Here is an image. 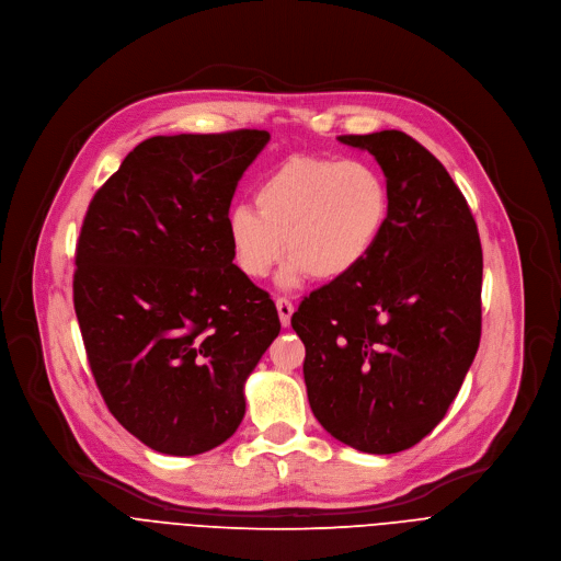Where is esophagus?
<instances>
[{"label":"esophagus","instance_id":"1","mask_svg":"<svg viewBox=\"0 0 561 561\" xmlns=\"http://www.w3.org/2000/svg\"><path fill=\"white\" fill-rule=\"evenodd\" d=\"M275 305H277L279 322H282L284 327H288V324H290V316H293V311H295L293 302L288 300V297H277V300H275Z\"/></svg>","mask_w":561,"mask_h":561}]
</instances>
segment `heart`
<instances>
[{"mask_svg": "<svg viewBox=\"0 0 561 561\" xmlns=\"http://www.w3.org/2000/svg\"><path fill=\"white\" fill-rule=\"evenodd\" d=\"M256 209L228 216L234 264L264 279L288 252L286 284L305 275L333 282L352 275L375 250L388 222L390 190L367 160L295 156L275 167L254 192Z\"/></svg>", "mask_w": 561, "mask_h": 561, "instance_id": "heart-1", "label": "heart"}]
</instances>
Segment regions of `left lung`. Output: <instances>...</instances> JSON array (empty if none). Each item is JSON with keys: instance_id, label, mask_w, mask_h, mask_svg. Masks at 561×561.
<instances>
[{"instance_id": "obj_1", "label": "left lung", "mask_w": 561, "mask_h": 561, "mask_svg": "<svg viewBox=\"0 0 561 561\" xmlns=\"http://www.w3.org/2000/svg\"><path fill=\"white\" fill-rule=\"evenodd\" d=\"M381 164L388 222L347 277L290 318L316 420L365 454H399L446 415L478 352L482 248L458 184L401 130L341 135Z\"/></svg>"}]
</instances>
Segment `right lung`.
Returning <instances> with one entry per match:
<instances>
[{"mask_svg":"<svg viewBox=\"0 0 561 561\" xmlns=\"http://www.w3.org/2000/svg\"><path fill=\"white\" fill-rule=\"evenodd\" d=\"M268 139H144L83 218L73 309L92 377L115 420L160 454L198 456L234 435L243 383L282 329L228 239L237 184Z\"/></svg>","mask_w":561,"mask_h":561,"instance_id":"obj_1","label":"right lung"}]
</instances>
